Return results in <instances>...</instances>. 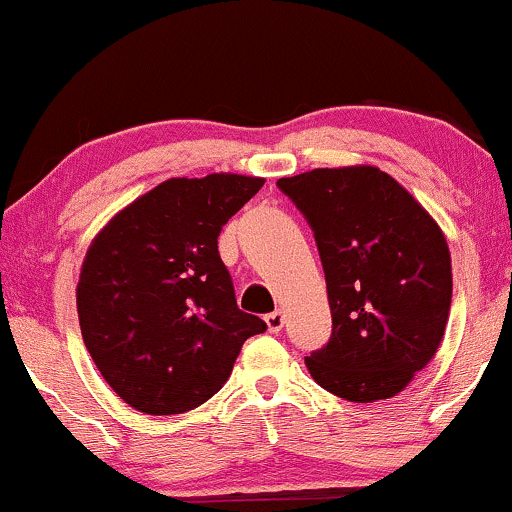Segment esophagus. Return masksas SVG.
Instances as JSON below:
<instances>
[{"label": "esophagus", "mask_w": 512, "mask_h": 512, "mask_svg": "<svg viewBox=\"0 0 512 512\" xmlns=\"http://www.w3.org/2000/svg\"><path fill=\"white\" fill-rule=\"evenodd\" d=\"M264 322H267L269 331H272V334H276V331H281V326H283V312L281 310L269 312V315L264 317Z\"/></svg>", "instance_id": "esophagus-1"}]
</instances>
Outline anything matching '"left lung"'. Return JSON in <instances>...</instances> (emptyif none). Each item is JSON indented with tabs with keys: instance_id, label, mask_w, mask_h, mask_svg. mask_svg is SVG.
Listing matches in <instances>:
<instances>
[{
	"instance_id": "8db88e82",
	"label": "left lung",
	"mask_w": 512,
	"mask_h": 512,
	"mask_svg": "<svg viewBox=\"0 0 512 512\" xmlns=\"http://www.w3.org/2000/svg\"><path fill=\"white\" fill-rule=\"evenodd\" d=\"M315 233L331 338L305 357L322 389L353 403L396 396L432 360L451 312L446 238L377 166L279 178Z\"/></svg>"
}]
</instances>
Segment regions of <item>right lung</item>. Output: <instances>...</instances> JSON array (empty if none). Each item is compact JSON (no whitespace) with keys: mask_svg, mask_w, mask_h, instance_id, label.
<instances>
[{"mask_svg":"<svg viewBox=\"0 0 512 512\" xmlns=\"http://www.w3.org/2000/svg\"><path fill=\"white\" fill-rule=\"evenodd\" d=\"M264 178H171L92 240L76 291L80 334L107 384L147 415L202 405L250 336L267 331L236 303L219 233Z\"/></svg>","mask_w":512,"mask_h":512,"instance_id":"obj_1","label":"right lung"}]
</instances>
